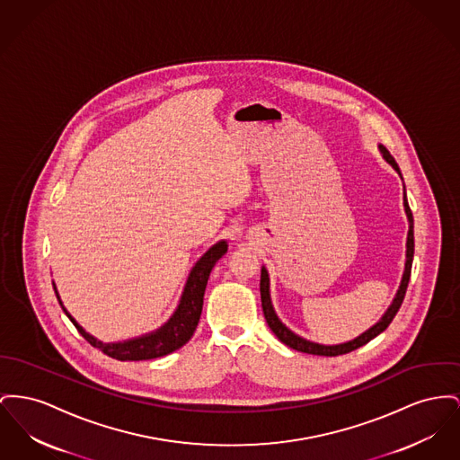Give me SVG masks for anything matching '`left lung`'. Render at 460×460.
<instances>
[{"instance_id":"1","label":"left lung","mask_w":460,"mask_h":460,"mask_svg":"<svg viewBox=\"0 0 460 460\" xmlns=\"http://www.w3.org/2000/svg\"><path fill=\"white\" fill-rule=\"evenodd\" d=\"M378 151L382 155V158L385 162L389 163L396 172L398 175L402 177V172H400V166L398 163L394 162V158L389 155V151L384 147V146H378ZM403 179V177H402ZM403 207H405L406 218H408V234H406V261H405V270H403V276H402V283H400V288L396 292V296L393 298L391 305L387 307V311L382 314V318L378 320L377 323L374 326H370L368 330H365L361 335L354 337L352 341L348 342H342V344H332V346H326V344H318V342H313V341H307L304 337L297 335L296 332H292L287 324L283 323L274 307H272V302H270V272L262 266L261 270V300H262V311H264V316H266V322L270 324L272 333L288 348L296 349V351L307 352V354H318V356H339V354H346V352L354 351L365 344H368L372 339H376L378 333H382L389 323L393 322V318L396 316L403 298H405L406 287H408V281H410V272H411V262H413V216H411V210L408 207V199H406V190L403 194Z\"/></svg>"}]
</instances>
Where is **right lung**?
I'll return each mask as SVG.
<instances>
[{
  "mask_svg": "<svg viewBox=\"0 0 460 460\" xmlns=\"http://www.w3.org/2000/svg\"><path fill=\"white\" fill-rule=\"evenodd\" d=\"M226 252H227V242L220 240L198 259V262L192 266L190 276H188L179 305L166 323L156 328L155 332L144 333V335L134 337V339H127L121 342H102V341L95 339L93 335H90L82 324L67 313V309L64 307L62 300L58 297V292H57L54 283L55 296L58 298V304L62 305L66 316L78 328V332L82 333L83 337L93 348L101 349L104 354H108L114 359H119V361H140V359L162 358L170 352L177 351L186 342H190V339L198 326V322H199V316H201L203 296H205V288H207L210 272L214 270L217 261Z\"/></svg>",
  "mask_w": 460,
  "mask_h": 460,
  "instance_id": "add662e5",
  "label": "right lung"
}]
</instances>
